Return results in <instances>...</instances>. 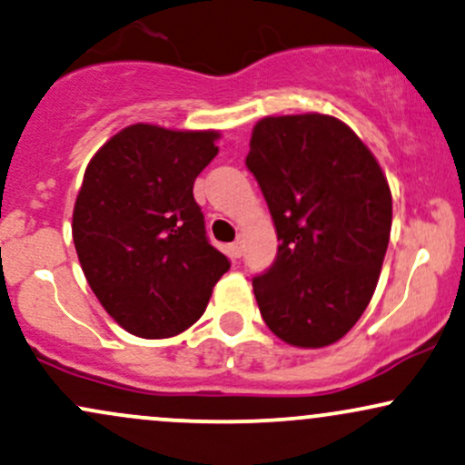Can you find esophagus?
Here are the masks:
<instances>
[{"instance_id": "1", "label": "esophagus", "mask_w": 465, "mask_h": 465, "mask_svg": "<svg viewBox=\"0 0 465 465\" xmlns=\"http://www.w3.org/2000/svg\"><path fill=\"white\" fill-rule=\"evenodd\" d=\"M229 251H232L233 258H240V255H242V242H240V240H236V242L229 244Z\"/></svg>"}]
</instances>
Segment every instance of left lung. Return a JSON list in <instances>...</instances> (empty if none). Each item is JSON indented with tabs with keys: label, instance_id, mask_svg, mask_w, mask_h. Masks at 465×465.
<instances>
[{
	"label": "left lung",
	"instance_id": "8db88e82",
	"mask_svg": "<svg viewBox=\"0 0 465 465\" xmlns=\"http://www.w3.org/2000/svg\"><path fill=\"white\" fill-rule=\"evenodd\" d=\"M247 168L280 240L273 266L253 280L264 323L295 348L332 345L381 277L391 233L385 173L345 122L323 114L262 117Z\"/></svg>",
	"mask_w": 465,
	"mask_h": 465
}]
</instances>
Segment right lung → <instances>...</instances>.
Listing matches in <instances>:
<instances>
[{"label": "right lung", "mask_w": 465, "mask_h": 465, "mask_svg": "<svg viewBox=\"0 0 465 465\" xmlns=\"http://www.w3.org/2000/svg\"><path fill=\"white\" fill-rule=\"evenodd\" d=\"M218 137L140 122L106 140L84 170L74 247L94 295L126 332L168 339L188 330L229 269L192 194Z\"/></svg>", "instance_id": "add662e5"}]
</instances>
